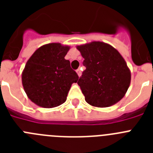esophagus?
Wrapping results in <instances>:
<instances>
[{"label": "esophagus", "instance_id": "esophagus-1", "mask_svg": "<svg viewBox=\"0 0 153 153\" xmlns=\"http://www.w3.org/2000/svg\"><path fill=\"white\" fill-rule=\"evenodd\" d=\"M76 74H77V75L79 76H80L81 74H82V73H81L80 69H78V70H76Z\"/></svg>", "mask_w": 153, "mask_h": 153}]
</instances>
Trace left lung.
<instances>
[{"mask_svg":"<svg viewBox=\"0 0 153 153\" xmlns=\"http://www.w3.org/2000/svg\"><path fill=\"white\" fill-rule=\"evenodd\" d=\"M76 49L84 58L86 70L77 84L86 102L102 108L121 100L130 85L131 72L119 51L100 41L77 46Z\"/></svg>","mask_w":153,"mask_h":153,"instance_id":"obj_1","label":"left lung"}]
</instances>
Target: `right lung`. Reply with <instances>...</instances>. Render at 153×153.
Masks as SVG:
<instances>
[{"label": "right lung", "mask_w": 153, "mask_h": 153, "mask_svg": "<svg viewBox=\"0 0 153 153\" xmlns=\"http://www.w3.org/2000/svg\"><path fill=\"white\" fill-rule=\"evenodd\" d=\"M70 46L51 43L36 50L22 72V84L28 98L36 105L53 108L67 100L71 85L79 76L65 56Z\"/></svg>", "instance_id": "obj_1"}]
</instances>
